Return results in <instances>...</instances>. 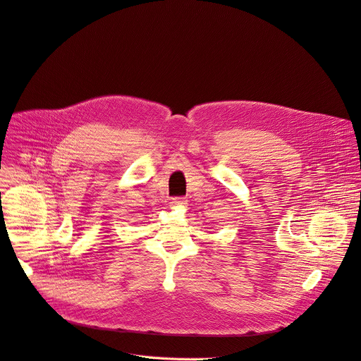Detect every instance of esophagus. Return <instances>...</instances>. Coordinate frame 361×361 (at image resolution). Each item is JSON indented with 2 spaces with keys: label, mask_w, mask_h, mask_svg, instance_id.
Instances as JSON below:
<instances>
[{
  "label": "esophagus",
  "mask_w": 361,
  "mask_h": 361,
  "mask_svg": "<svg viewBox=\"0 0 361 361\" xmlns=\"http://www.w3.org/2000/svg\"><path fill=\"white\" fill-rule=\"evenodd\" d=\"M186 202H188L186 197H182V196L172 199V203H173V204H178V206H183V204H186Z\"/></svg>",
  "instance_id": "34e87169"
}]
</instances>
